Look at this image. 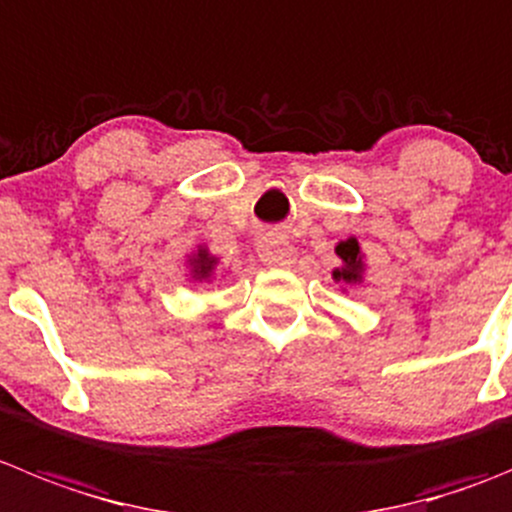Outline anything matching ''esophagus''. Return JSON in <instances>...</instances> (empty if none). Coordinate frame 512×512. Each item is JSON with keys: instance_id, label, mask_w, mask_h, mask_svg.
Returning a JSON list of instances; mask_svg holds the SVG:
<instances>
[{"instance_id": "1", "label": "esophagus", "mask_w": 512, "mask_h": 512, "mask_svg": "<svg viewBox=\"0 0 512 512\" xmlns=\"http://www.w3.org/2000/svg\"><path fill=\"white\" fill-rule=\"evenodd\" d=\"M294 256L297 251L292 248V243H287L276 233H269L259 241V259L271 269H289L294 264Z\"/></svg>"}]
</instances>
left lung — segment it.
Segmentation results:
<instances>
[{
	"mask_svg": "<svg viewBox=\"0 0 512 512\" xmlns=\"http://www.w3.org/2000/svg\"><path fill=\"white\" fill-rule=\"evenodd\" d=\"M340 266L332 269V279L337 284H363L365 281V253L360 248L358 238L350 236L335 246Z\"/></svg>",
	"mask_w": 512,
	"mask_h": 512,
	"instance_id": "obj_1",
	"label": "left lung"
}]
</instances>
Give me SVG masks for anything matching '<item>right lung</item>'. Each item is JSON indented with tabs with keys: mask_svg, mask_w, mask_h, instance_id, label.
<instances>
[{
	"mask_svg": "<svg viewBox=\"0 0 512 512\" xmlns=\"http://www.w3.org/2000/svg\"><path fill=\"white\" fill-rule=\"evenodd\" d=\"M215 266H218V256H213L210 248L205 246V243H200V246L187 256V281H192V284H210V281L215 279Z\"/></svg>",
	"mask_w": 512,
	"mask_h": 512,
	"instance_id": "add662e5",
	"label": "right lung"
}]
</instances>
